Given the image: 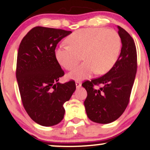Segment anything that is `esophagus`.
<instances>
[{
	"instance_id": "esophagus-1",
	"label": "esophagus",
	"mask_w": 150,
	"mask_h": 150,
	"mask_svg": "<svg viewBox=\"0 0 150 150\" xmlns=\"http://www.w3.org/2000/svg\"><path fill=\"white\" fill-rule=\"evenodd\" d=\"M75 85H76V87L77 88H79V87H81V82L79 80L76 81V82H75Z\"/></svg>"
}]
</instances>
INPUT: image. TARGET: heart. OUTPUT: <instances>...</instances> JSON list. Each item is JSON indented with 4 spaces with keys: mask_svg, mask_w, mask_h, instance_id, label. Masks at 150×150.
<instances>
[{
    "mask_svg": "<svg viewBox=\"0 0 150 150\" xmlns=\"http://www.w3.org/2000/svg\"><path fill=\"white\" fill-rule=\"evenodd\" d=\"M67 42L69 46L60 44L55 51L58 63L70 70L82 58L85 61L69 73L74 80L88 78L95 72L107 73L116 63L121 46L118 32L103 27L79 30L68 36Z\"/></svg>",
    "mask_w": 150,
    "mask_h": 150,
    "instance_id": "obj_1",
    "label": "heart"
}]
</instances>
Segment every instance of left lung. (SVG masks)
I'll list each match as a JSON object with an SVG mask.
<instances>
[{
    "instance_id": "8db88e82",
    "label": "left lung",
    "mask_w": 150,
    "mask_h": 150,
    "mask_svg": "<svg viewBox=\"0 0 150 150\" xmlns=\"http://www.w3.org/2000/svg\"><path fill=\"white\" fill-rule=\"evenodd\" d=\"M118 28L122 48L116 63L105 75L82 84L87 92L84 102L86 113L95 123H111L123 114L135 81L137 67L135 42L124 29ZM95 86L100 88H95Z\"/></svg>"
}]
</instances>
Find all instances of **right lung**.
Segmentation results:
<instances>
[{"mask_svg":"<svg viewBox=\"0 0 150 150\" xmlns=\"http://www.w3.org/2000/svg\"><path fill=\"white\" fill-rule=\"evenodd\" d=\"M70 31L35 27L19 46L16 77L26 112L38 124L52 126L65 114L63 104L76 89L74 80L58 82L64 71L57 61L55 49Z\"/></svg>","mask_w":150,"mask_h":150,"instance_id":"right-lung-1","label":"right lung"}]
</instances>
